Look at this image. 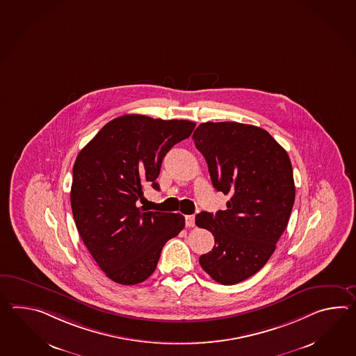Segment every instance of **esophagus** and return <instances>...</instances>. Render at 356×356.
<instances>
[{"mask_svg": "<svg viewBox=\"0 0 356 356\" xmlns=\"http://www.w3.org/2000/svg\"><path fill=\"white\" fill-rule=\"evenodd\" d=\"M185 225H186V227H194L195 226V217L194 216H185Z\"/></svg>", "mask_w": 356, "mask_h": 356, "instance_id": "34e87169", "label": "esophagus"}]
</instances>
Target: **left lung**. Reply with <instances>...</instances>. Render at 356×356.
<instances>
[{
	"label": "left lung",
	"mask_w": 356,
	"mask_h": 356,
	"mask_svg": "<svg viewBox=\"0 0 356 356\" xmlns=\"http://www.w3.org/2000/svg\"><path fill=\"white\" fill-rule=\"evenodd\" d=\"M193 140L204 156L214 188L229 195L226 211L195 217L213 234L214 246L199 258L216 282L235 284L268 261L284 234L295 200L287 152L268 131L240 122H203Z\"/></svg>",
	"instance_id": "obj_1"
}]
</instances>
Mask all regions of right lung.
Wrapping results in <instances>:
<instances>
[{"mask_svg":"<svg viewBox=\"0 0 356 356\" xmlns=\"http://www.w3.org/2000/svg\"><path fill=\"white\" fill-rule=\"evenodd\" d=\"M195 122L125 115L112 120L80 150L70 193L76 229L99 268L113 282L136 284L156 270L162 248L185 226L180 213L138 207L162 161L189 138Z\"/></svg>","mask_w":356,"mask_h":356,"instance_id":"right-lung-1","label":"right lung"}]
</instances>
